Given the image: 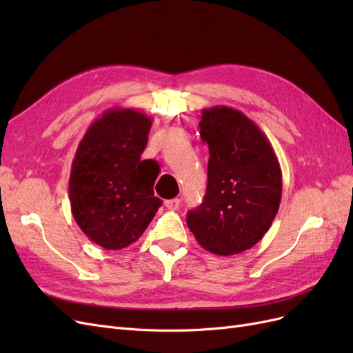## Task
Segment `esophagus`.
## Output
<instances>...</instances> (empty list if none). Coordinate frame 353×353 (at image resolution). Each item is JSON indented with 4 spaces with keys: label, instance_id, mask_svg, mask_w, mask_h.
<instances>
[{
    "label": "esophagus",
    "instance_id": "obj_1",
    "mask_svg": "<svg viewBox=\"0 0 353 353\" xmlns=\"http://www.w3.org/2000/svg\"><path fill=\"white\" fill-rule=\"evenodd\" d=\"M165 206L170 210H176L179 208V199H170L165 201Z\"/></svg>",
    "mask_w": 353,
    "mask_h": 353
}]
</instances>
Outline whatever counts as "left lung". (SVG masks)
<instances>
[{"instance_id":"left-lung-1","label":"left lung","mask_w":353,"mask_h":353,"mask_svg":"<svg viewBox=\"0 0 353 353\" xmlns=\"http://www.w3.org/2000/svg\"><path fill=\"white\" fill-rule=\"evenodd\" d=\"M199 128L209 147L208 188L187 225L203 249L237 254L270 230L281 201V168L268 138L240 110L203 109Z\"/></svg>"}]
</instances>
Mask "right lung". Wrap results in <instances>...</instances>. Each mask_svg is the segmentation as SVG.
<instances>
[{"mask_svg": "<svg viewBox=\"0 0 353 353\" xmlns=\"http://www.w3.org/2000/svg\"><path fill=\"white\" fill-rule=\"evenodd\" d=\"M152 117L113 108L95 119L74 153L69 197L72 215L92 243L108 250L132 244L162 200L154 196V160H141Z\"/></svg>", "mask_w": 353, "mask_h": 353, "instance_id": "1", "label": "right lung"}]
</instances>
